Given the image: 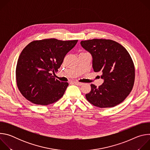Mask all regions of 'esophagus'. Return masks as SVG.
Wrapping results in <instances>:
<instances>
[{
	"label": "esophagus",
	"instance_id": "esophagus-1",
	"mask_svg": "<svg viewBox=\"0 0 150 150\" xmlns=\"http://www.w3.org/2000/svg\"><path fill=\"white\" fill-rule=\"evenodd\" d=\"M75 84H76V85H82V82H78V81H74V82H73Z\"/></svg>",
	"mask_w": 150,
	"mask_h": 150
}]
</instances>
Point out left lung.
<instances>
[{
  "label": "left lung",
  "instance_id": "obj_1",
  "mask_svg": "<svg viewBox=\"0 0 150 150\" xmlns=\"http://www.w3.org/2000/svg\"><path fill=\"white\" fill-rule=\"evenodd\" d=\"M82 47L93 56V67L101 73L104 79L97 87L91 84L87 100L100 108H113L129 96L135 81V67L126 49L116 41L109 39L81 41Z\"/></svg>",
  "mask_w": 150,
  "mask_h": 150
}]
</instances>
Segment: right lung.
I'll list each match as a JSON object with an SVG mask.
<instances>
[{
    "label": "right lung",
    "mask_w": 150,
    "mask_h": 150,
    "mask_svg": "<svg viewBox=\"0 0 150 150\" xmlns=\"http://www.w3.org/2000/svg\"><path fill=\"white\" fill-rule=\"evenodd\" d=\"M77 42L49 38L30 42L21 52L16 68V84L21 94L38 105L57 101L69 83L55 79L52 73L57 71Z\"/></svg>",
    "instance_id": "obj_1"
}]
</instances>
